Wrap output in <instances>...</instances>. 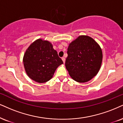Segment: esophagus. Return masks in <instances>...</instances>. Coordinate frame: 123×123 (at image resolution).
Instances as JSON below:
<instances>
[{"instance_id": "obj_1", "label": "esophagus", "mask_w": 123, "mask_h": 123, "mask_svg": "<svg viewBox=\"0 0 123 123\" xmlns=\"http://www.w3.org/2000/svg\"><path fill=\"white\" fill-rule=\"evenodd\" d=\"M62 60H63V63H65V62H66V59H65L64 58V57H62Z\"/></svg>"}]
</instances>
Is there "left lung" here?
Listing matches in <instances>:
<instances>
[{
  "label": "left lung",
  "instance_id": "obj_1",
  "mask_svg": "<svg viewBox=\"0 0 123 123\" xmlns=\"http://www.w3.org/2000/svg\"><path fill=\"white\" fill-rule=\"evenodd\" d=\"M66 69L71 78L79 83L87 82L98 73L103 59L102 51L92 37L79 36L69 44Z\"/></svg>",
  "mask_w": 123,
  "mask_h": 123
}]
</instances>
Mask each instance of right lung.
<instances>
[{
  "mask_svg": "<svg viewBox=\"0 0 123 123\" xmlns=\"http://www.w3.org/2000/svg\"><path fill=\"white\" fill-rule=\"evenodd\" d=\"M23 64L28 77L37 83L49 81L63 62L49 42L39 39L27 48Z\"/></svg>",
  "mask_w": 123,
  "mask_h": 123,
  "instance_id": "add662e5",
  "label": "right lung"
}]
</instances>
